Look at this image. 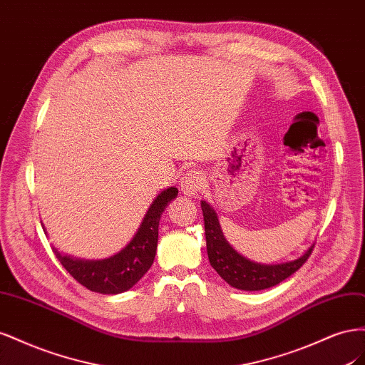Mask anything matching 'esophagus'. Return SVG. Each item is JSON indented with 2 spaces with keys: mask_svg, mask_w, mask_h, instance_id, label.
Segmentation results:
<instances>
[{
  "mask_svg": "<svg viewBox=\"0 0 365 365\" xmlns=\"http://www.w3.org/2000/svg\"><path fill=\"white\" fill-rule=\"evenodd\" d=\"M202 184H204L202 175L197 170H189L182 176L181 192L187 196H195L202 189Z\"/></svg>",
  "mask_w": 365,
  "mask_h": 365,
  "instance_id": "obj_1",
  "label": "esophagus"
}]
</instances>
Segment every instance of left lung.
<instances>
[{
    "label": "left lung",
    "mask_w": 365,
    "mask_h": 365,
    "mask_svg": "<svg viewBox=\"0 0 365 365\" xmlns=\"http://www.w3.org/2000/svg\"><path fill=\"white\" fill-rule=\"evenodd\" d=\"M205 225L207 254L210 264L230 286L242 291H262L272 288L284 279H288L295 271L303 267V263L311 256L314 245L304 251L303 256L295 260L263 264L252 262L239 254L228 244L220 228L216 210L205 201H201Z\"/></svg>",
    "instance_id": "8db88e82"
}]
</instances>
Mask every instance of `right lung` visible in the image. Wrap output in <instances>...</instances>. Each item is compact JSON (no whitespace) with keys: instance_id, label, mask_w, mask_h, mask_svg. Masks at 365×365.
<instances>
[{"instance_id":"obj_1","label":"right lung","mask_w":365,"mask_h":365,"mask_svg":"<svg viewBox=\"0 0 365 365\" xmlns=\"http://www.w3.org/2000/svg\"><path fill=\"white\" fill-rule=\"evenodd\" d=\"M176 195H178L176 187L164 189L150 204L135 236L130 239L123 250L111 257L85 260L62 254L54 247L53 251L62 263V267L86 289L98 294L125 292L130 289L152 267L157 252L161 215L169 202L175 200Z\"/></svg>"}]
</instances>
